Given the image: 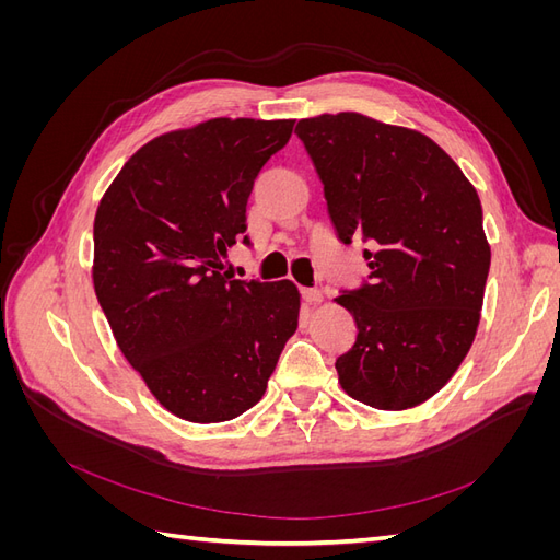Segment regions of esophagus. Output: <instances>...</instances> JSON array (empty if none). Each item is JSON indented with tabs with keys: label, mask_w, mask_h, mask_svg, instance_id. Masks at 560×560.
<instances>
[{
	"label": "esophagus",
	"mask_w": 560,
	"mask_h": 560,
	"mask_svg": "<svg viewBox=\"0 0 560 560\" xmlns=\"http://www.w3.org/2000/svg\"><path fill=\"white\" fill-rule=\"evenodd\" d=\"M301 296L306 303H319L322 301V292L315 290V287H306V290H301Z\"/></svg>",
	"instance_id": "obj_1"
}]
</instances>
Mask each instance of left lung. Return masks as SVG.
<instances>
[{
	"label": "left lung",
	"mask_w": 560,
	"mask_h": 560,
	"mask_svg": "<svg viewBox=\"0 0 560 560\" xmlns=\"http://www.w3.org/2000/svg\"><path fill=\"white\" fill-rule=\"evenodd\" d=\"M338 241L369 243V278L336 299L358 338L336 360L346 393L383 411L442 389L477 336L490 247L481 200L428 135L358 112L301 118Z\"/></svg>",
	"instance_id": "left-lung-1"
}]
</instances>
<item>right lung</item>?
<instances>
[{
    "instance_id": "1",
    "label": "right lung",
    "mask_w": 560,
    "mask_h": 560,
    "mask_svg": "<svg viewBox=\"0 0 560 560\" xmlns=\"http://www.w3.org/2000/svg\"><path fill=\"white\" fill-rule=\"evenodd\" d=\"M294 121L210 118L135 151L95 212L93 284L118 348L167 411L224 422L257 404L299 327L290 280L226 278L247 198Z\"/></svg>"
}]
</instances>
